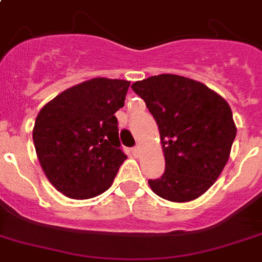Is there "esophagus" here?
Segmentation results:
<instances>
[{"label": "esophagus", "instance_id": "esophagus-1", "mask_svg": "<svg viewBox=\"0 0 262 262\" xmlns=\"http://www.w3.org/2000/svg\"><path fill=\"white\" fill-rule=\"evenodd\" d=\"M133 154H134V157H139V154H140V146H139V144L134 147Z\"/></svg>", "mask_w": 262, "mask_h": 262}]
</instances>
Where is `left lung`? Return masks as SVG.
I'll list each match as a JSON object with an SVG mask.
<instances>
[{"instance_id": "8db88e82", "label": "left lung", "mask_w": 262, "mask_h": 262, "mask_svg": "<svg viewBox=\"0 0 262 262\" xmlns=\"http://www.w3.org/2000/svg\"><path fill=\"white\" fill-rule=\"evenodd\" d=\"M152 114L161 134L165 172L148 185L171 202L196 200L220 177L237 127L230 105L205 84L163 73L131 85Z\"/></svg>"}]
</instances>
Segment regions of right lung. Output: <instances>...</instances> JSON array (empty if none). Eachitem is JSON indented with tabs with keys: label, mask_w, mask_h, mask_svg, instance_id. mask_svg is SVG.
Listing matches in <instances>:
<instances>
[{
	"label": "right lung",
	"mask_w": 262,
	"mask_h": 262,
	"mask_svg": "<svg viewBox=\"0 0 262 262\" xmlns=\"http://www.w3.org/2000/svg\"><path fill=\"white\" fill-rule=\"evenodd\" d=\"M129 81L95 77L68 88L38 112L33 143L42 171L68 198L88 200L110 189L127 157L115 112Z\"/></svg>",
	"instance_id": "obj_1"
}]
</instances>
